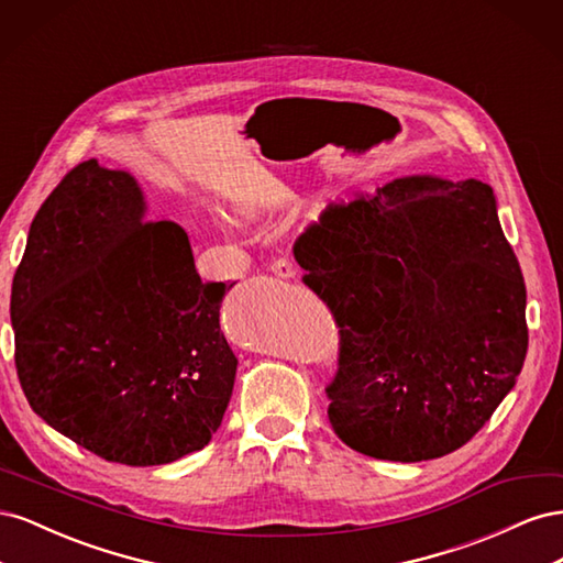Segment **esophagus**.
Listing matches in <instances>:
<instances>
[{"instance_id": "1", "label": "esophagus", "mask_w": 563, "mask_h": 563, "mask_svg": "<svg viewBox=\"0 0 563 563\" xmlns=\"http://www.w3.org/2000/svg\"><path fill=\"white\" fill-rule=\"evenodd\" d=\"M272 272H275L277 277H294L296 275V265L291 258H277L275 263H272Z\"/></svg>"}]
</instances>
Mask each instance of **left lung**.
Returning a JSON list of instances; mask_svg holds the SVG:
<instances>
[{"label": "left lung", "mask_w": 563, "mask_h": 563, "mask_svg": "<svg viewBox=\"0 0 563 563\" xmlns=\"http://www.w3.org/2000/svg\"><path fill=\"white\" fill-rule=\"evenodd\" d=\"M294 255L335 319L329 422L350 449L449 455L515 387L526 284L486 183L413 176L331 201Z\"/></svg>", "instance_id": "left-lung-1"}]
</instances>
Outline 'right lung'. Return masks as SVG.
<instances>
[{"label":"right lung","mask_w":563,"mask_h":563,"mask_svg":"<svg viewBox=\"0 0 563 563\" xmlns=\"http://www.w3.org/2000/svg\"><path fill=\"white\" fill-rule=\"evenodd\" d=\"M124 172L70 168L30 225L11 286L15 371L51 428L150 467L203 449L223 422L236 356L174 220H143Z\"/></svg>","instance_id":"1"}]
</instances>
